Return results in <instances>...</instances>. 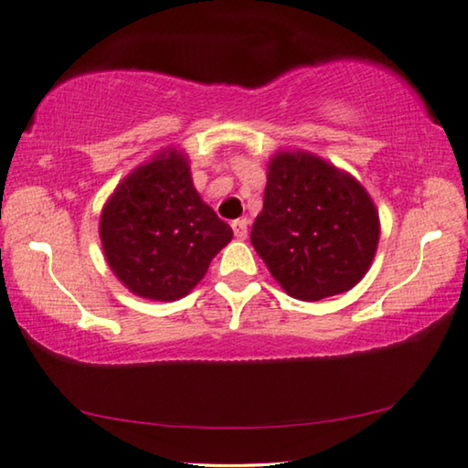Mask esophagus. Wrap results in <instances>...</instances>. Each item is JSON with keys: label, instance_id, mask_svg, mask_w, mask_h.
Segmentation results:
<instances>
[{"label": "esophagus", "instance_id": "1", "mask_svg": "<svg viewBox=\"0 0 468 468\" xmlns=\"http://www.w3.org/2000/svg\"><path fill=\"white\" fill-rule=\"evenodd\" d=\"M232 229H234V236L239 240H244L249 234V219H236L232 221Z\"/></svg>", "mask_w": 468, "mask_h": 468}]
</instances>
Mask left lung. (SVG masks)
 I'll return each mask as SVG.
<instances>
[{"mask_svg":"<svg viewBox=\"0 0 468 468\" xmlns=\"http://www.w3.org/2000/svg\"><path fill=\"white\" fill-rule=\"evenodd\" d=\"M378 234L377 207L356 177L303 150L271 156L250 242L291 297L320 301L354 289Z\"/></svg>","mask_w":468,"mask_h":468,"instance_id":"8db88e82","label":"left lung"}]
</instances>
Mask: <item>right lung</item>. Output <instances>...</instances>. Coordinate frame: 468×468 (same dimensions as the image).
<instances>
[{
    "instance_id": "obj_1",
    "label": "right lung",
    "mask_w": 468,
    "mask_h": 468,
    "mask_svg": "<svg viewBox=\"0 0 468 468\" xmlns=\"http://www.w3.org/2000/svg\"><path fill=\"white\" fill-rule=\"evenodd\" d=\"M104 257L138 297L176 301L232 240V228L203 203L184 153L167 148L129 174L100 215Z\"/></svg>"
}]
</instances>
